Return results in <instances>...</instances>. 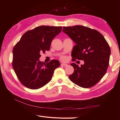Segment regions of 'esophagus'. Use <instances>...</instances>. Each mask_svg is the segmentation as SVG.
<instances>
[{"instance_id": "obj_1", "label": "esophagus", "mask_w": 120, "mask_h": 120, "mask_svg": "<svg viewBox=\"0 0 120 120\" xmlns=\"http://www.w3.org/2000/svg\"><path fill=\"white\" fill-rule=\"evenodd\" d=\"M61 65L62 66H63V67H67V66H68L67 64H65V63H61Z\"/></svg>"}]
</instances>
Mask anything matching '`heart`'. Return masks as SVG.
<instances>
[{"label": "heart", "instance_id": "heart-1", "mask_svg": "<svg viewBox=\"0 0 120 120\" xmlns=\"http://www.w3.org/2000/svg\"><path fill=\"white\" fill-rule=\"evenodd\" d=\"M61 59L63 61H65L67 60V57H65V56H62V57H61Z\"/></svg>", "mask_w": 120, "mask_h": 120}]
</instances>
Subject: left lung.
Wrapping results in <instances>:
<instances>
[{"label":"left lung","mask_w":120,"mask_h":120,"mask_svg":"<svg viewBox=\"0 0 120 120\" xmlns=\"http://www.w3.org/2000/svg\"><path fill=\"white\" fill-rule=\"evenodd\" d=\"M63 32L71 38L76 45L72 52V61L83 60L81 67L71 63L74 71L70 79L76 85L89 88L95 85L107 70L110 48L100 32L90 28L77 25L63 27Z\"/></svg>","instance_id":"1"}]
</instances>
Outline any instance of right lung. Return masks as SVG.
<instances>
[{"label":"right lung","instance_id":"obj_1","mask_svg":"<svg viewBox=\"0 0 120 120\" xmlns=\"http://www.w3.org/2000/svg\"><path fill=\"white\" fill-rule=\"evenodd\" d=\"M62 27L41 26L22 35L13 49L12 66L17 77L26 87L38 89L51 80L60 66L57 60L41 62V52L49 50L51 43L61 32Z\"/></svg>","mask_w":120,"mask_h":120}]
</instances>
